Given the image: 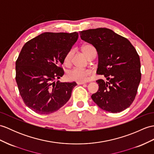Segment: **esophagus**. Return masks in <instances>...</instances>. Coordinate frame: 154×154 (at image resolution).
I'll return each instance as SVG.
<instances>
[{
    "instance_id": "esophagus-1",
    "label": "esophagus",
    "mask_w": 154,
    "mask_h": 154,
    "mask_svg": "<svg viewBox=\"0 0 154 154\" xmlns=\"http://www.w3.org/2000/svg\"><path fill=\"white\" fill-rule=\"evenodd\" d=\"M77 85H83V84H85V82H77Z\"/></svg>"
}]
</instances>
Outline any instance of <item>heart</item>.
<instances>
[{
	"label": "heart",
	"mask_w": 154,
	"mask_h": 154,
	"mask_svg": "<svg viewBox=\"0 0 154 154\" xmlns=\"http://www.w3.org/2000/svg\"><path fill=\"white\" fill-rule=\"evenodd\" d=\"M82 51L88 59L95 58L96 55V50L93 45L91 44H86L82 46ZM73 53V49H71L67 52L64 57V63L66 65H69L71 58ZM92 71L88 69L73 68L68 71L66 74V77L69 81H74L77 82H85L88 79V77L91 75Z\"/></svg>",
	"instance_id": "b5f03b06"
}]
</instances>
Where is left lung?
I'll list each match as a JSON object with an SVG mask.
<instances>
[{
    "mask_svg": "<svg viewBox=\"0 0 154 154\" xmlns=\"http://www.w3.org/2000/svg\"><path fill=\"white\" fill-rule=\"evenodd\" d=\"M82 40L93 45L98 55L96 73L108 80L98 79V91L91 98L101 109L119 113L133 102L141 80L140 58L127 38L107 28L80 32Z\"/></svg>",
    "mask_w": 154,
    "mask_h": 154,
    "instance_id": "obj_1",
    "label": "left lung"
}]
</instances>
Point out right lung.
Listing matches in <instances>:
<instances>
[{
    "mask_svg": "<svg viewBox=\"0 0 154 154\" xmlns=\"http://www.w3.org/2000/svg\"><path fill=\"white\" fill-rule=\"evenodd\" d=\"M78 34L46 32L23 46L16 62V80L25 104L33 112L52 113L69 100L77 83L54 81L63 75L61 66Z\"/></svg>",
    "mask_w": 154,
    "mask_h": 154,
    "instance_id": "obj_1",
    "label": "right lung"
}]
</instances>
